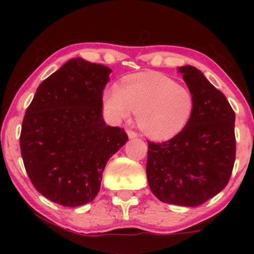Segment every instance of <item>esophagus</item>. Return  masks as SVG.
Masks as SVG:
<instances>
[{"instance_id":"1","label":"esophagus","mask_w":254,"mask_h":254,"mask_svg":"<svg viewBox=\"0 0 254 254\" xmlns=\"http://www.w3.org/2000/svg\"><path fill=\"white\" fill-rule=\"evenodd\" d=\"M127 137H129L130 139L137 138V137H138L137 132H135V131H132V130H127Z\"/></svg>"}]
</instances>
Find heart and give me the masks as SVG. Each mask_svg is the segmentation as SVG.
<instances>
[{
    "label": "heart",
    "mask_w": 254,
    "mask_h": 254,
    "mask_svg": "<svg viewBox=\"0 0 254 254\" xmlns=\"http://www.w3.org/2000/svg\"><path fill=\"white\" fill-rule=\"evenodd\" d=\"M104 106L116 121L137 113V125L156 141L173 138L192 117L194 97L188 87L157 72H141L125 77L121 86L104 93Z\"/></svg>",
    "instance_id": "obj_1"
}]
</instances>
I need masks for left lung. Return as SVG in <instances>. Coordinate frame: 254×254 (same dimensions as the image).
<instances>
[{"mask_svg": "<svg viewBox=\"0 0 254 254\" xmlns=\"http://www.w3.org/2000/svg\"><path fill=\"white\" fill-rule=\"evenodd\" d=\"M178 71L193 93V113L170 141L148 142L147 179L161 202L198 206L229 182L235 161V113L202 71L192 65Z\"/></svg>", "mask_w": 254, "mask_h": 254, "instance_id": "8db88e82", "label": "left lung"}]
</instances>
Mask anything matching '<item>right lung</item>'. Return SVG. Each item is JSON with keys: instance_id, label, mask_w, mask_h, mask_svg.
<instances>
[{"instance_id": "right-lung-1", "label": "right lung", "mask_w": 254, "mask_h": 254, "mask_svg": "<svg viewBox=\"0 0 254 254\" xmlns=\"http://www.w3.org/2000/svg\"><path fill=\"white\" fill-rule=\"evenodd\" d=\"M111 69L71 58L44 80L22 122L20 149L36 190L63 206L92 202L110 157L127 143L106 125L103 90Z\"/></svg>"}]
</instances>
